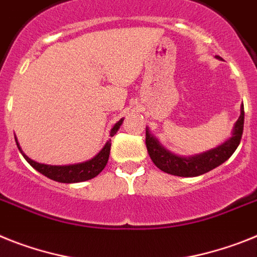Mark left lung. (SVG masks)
Masks as SVG:
<instances>
[{
	"instance_id": "left-lung-1",
	"label": "left lung",
	"mask_w": 257,
	"mask_h": 257,
	"mask_svg": "<svg viewBox=\"0 0 257 257\" xmlns=\"http://www.w3.org/2000/svg\"><path fill=\"white\" fill-rule=\"evenodd\" d=\"M243 124H244V110L240 109V115L234 124L231 138L216 147L213 150L203 152L200 155L183 157L169 152L160 144V142L151 134L150 128L146 127V144L150 153L151 160L157 168L162 172L178 177H197L213 170L221 164L230 159V156L238 148L243 134Z\"/></svg>"
}]
</instances>
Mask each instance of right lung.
I'll use <instances>...</instances> for the list:
<instances>
[{
  "mask_svg": "<svg viewBox=\"0 0 257 257\" xmlns=\"http://www.w3.org/2000/svg\"><path fill=\"white\" fill-rule=\"evenodd\" d=\"M123 119L118 120L117 123L114 124L113 128L110 130V137H114L115 133L118 131L119 126L122 124ZM18 150L23 155V157L27 160V162L34 169H36L37 172L41 173L43 175L48 177V178L53 179L56 182H61V183H78V182H84L88 179L95 178L96 175H98L102 172V169L106 166L107 160H109V153H110V139L105 143L104 148H102L93 159L88 160L85 162H80V164H72V165H63V166H56V165H45V164H39V162L31 160L30 157L24 155L22 151L21 146H19L18 140L15 138Z\"/></svg>",
  "mask_w": 257,
  "mask_h": 257,
  "instance_id": "obj_1",
  "label": "right lung"
}]
</instances>
